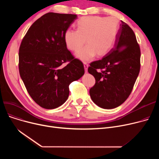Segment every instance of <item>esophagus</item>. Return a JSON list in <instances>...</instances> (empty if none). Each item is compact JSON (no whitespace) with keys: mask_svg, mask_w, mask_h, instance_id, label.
Wrapping results in <instances>:
<instances>
[{"mask_svg":"<svg viewBox=\"0 0 159 159\" xmlns=\"http://www.w3.org/2000/svg\"><path fill=\"white\" fill-rule=\"evenodd\" d=\"M84 69H85V71L86 73L88 71V64L87 62H84Z\"/></svg>","mask_w":159,"mask_h":159,"instance_id":"34e87169","label":"esophagus"}]
</instances>
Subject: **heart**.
<instances>
[{
  "mask_svg": "<svg viewBox=\"0 0 159 159\" xmlns=\"http://www.w3.org/2000/svg\"><path fill=\"white\" fill-rule=\"evenodd\" d=\"M119 30V21L114 17L100 16H83L77 22V30H68L64 35L66 45L82 61H88L97 54L106 55L113 48Z\"/></svg>",
  "mask_w": 159,
  "mask_h": 159,
  "instance_id": "1",
  "label": "heart"
}]
</instances>
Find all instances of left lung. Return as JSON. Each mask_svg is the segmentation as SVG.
I'll list each match as a JSON object with an SVG mask.
<instances>
[{
    "instance_id": "left-lung-1",
    "label": "left lung",
    "mask_w": 159,
    "mask_h": 159,
    "mask_svg": "<svg viewBox=\"0 0 159 159\" xmlns=\"http://www.w3.org/2000/svg\"><path fill=\"white\" fill-rule=\"evenodd\" d=\"M114 48L101 60L90 63L95 79L89 89L92 101L104 109H113L128 98L140 68V49L134 32L121 21Z\"/></svg>"
}]
</instances>
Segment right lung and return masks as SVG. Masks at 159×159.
<instances>
[{
  "mask_svg": "<svg viewBox=\"0 0 159 159\" xmlns=\"http://www.w3.org/2000/svg\"><path fill=\"white\" fill-rule=\"evenodd\" d=\"M77 15L50 12L33 23L19 48L20 77L32 99L45 109H55L68 99L69 86L84 74L82 62L67 48L65 33ZM66 62L65 66L61 65Z\"/></svg>",
  "mask_w": 159,
  "mask_h": 159,
  "instance_id": "obj_1",
  "label": "right lung"
}]
</instances>
